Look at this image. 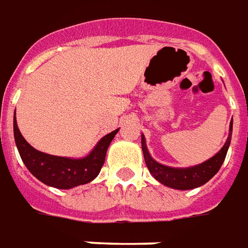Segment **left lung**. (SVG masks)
Returning <instances> with one entry per match:
<instances>
[{
    "instance_id": "left-lung-1",
    "label": "left lung",
    "mask_w": 248,
    "mask_h": 248,
    "mask_svg": "<svg viewBox=\"0 0 248 248\" xmlns=\"http://www.w3.org/2000/svg\"><path fill=\"white\" fill-rule=\"evenodd\" d=\"M232 134V119L229 127V137L223 147L219 151L212 156L208 160H205L201 164L197 166L186 167V168H176V167H168L156 161L150 155L147 144H146V138L142 134V151L144 161L147 166L150 173L156 179L160 184L166 185L168 188L179 190H188L199 188L201 185L206 184L213 176L217 173L221 166L225 161L227 150L230 147Z\"/></svg>"
}]
</instances>
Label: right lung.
<instances>
[{"label": "right lung", "mask_w": 248, "mask_h": 248, "mask_svg": "<svg viewBox=\"0 0 248 248\" xmlns=\"http://www.w3.org/2000/svg\"><path fill=\"white\" fill-rule=\"evenodd\" d=\"M13 124L16 148L27 170L43 184L58 189H72L75 186L94 180L105 163L108 147L119 130L117 129L102 137L87 156L65 157L35 150L22 137L16 117Z\"/></svg>", "instance_id": "add662e5"}]
</instances>
